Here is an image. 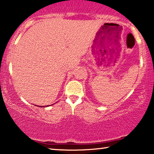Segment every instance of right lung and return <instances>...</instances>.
<instances>
[{
    "mask_svg": "<svg viewBox=\"0 0 154 154\" xmlns=\"http://www.w3.org/2000/svg\"><path fill=\"white\" fill-rule=\"evenodd\" d=\"M40 107H41V106H40Z\"/></svg>",
    "mask_w": 154,
    "mask_h": 154,
    "instance_id": "1",
    "label": "right lung"
}]
</instances>
